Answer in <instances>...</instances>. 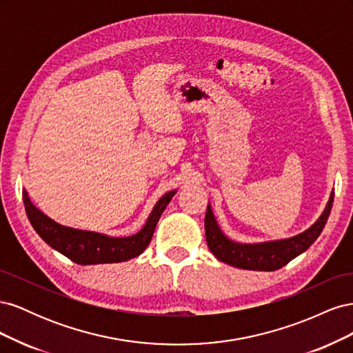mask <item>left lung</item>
I'll return each mask as SVG.
<instances>
[{
    "label": "left lung",
    "instance_id": "8db88e82",
    "mask_svg": "<svg viewBox=\"0 0 353 353\" xmlns=\"http://www.w3.org/2000/svg\"><path fill=\"white\" fill-rule=\"evenodd\" d=\"M334 188L331 191L330 199L319 218L311 227L293 237L270 240L261 243H239L225 236L219 227V223L213 215L212 206L208 205L205 216V231L208 248L215 258L223 263L241 270L252 271H275L283 268L299 254L306 252L311 244L323 232L327 219L330 216L331 208H333Z\"/></svg>",
    "mask_w": 353,
    "mask_h": 353
}]
</instances>
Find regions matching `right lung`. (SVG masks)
Instances as JSON below:
<instances>
[{
	"mask_svg": "<svg viewBox=\"0 0 353 353\" xmlns=\"http://www.w3.org/2000/svg\"><path fill=\"white\" fill-rule=\"evenodd\" d=\"M176 190H170L160 197L148 215L143 228L128 237H112L108 234L65 227L47 216L30 201L23 188V203L30 225L50 248L65 254L79 265H99L125 262L140 256L152 241L157 222L162 216Z\"/></svg>",
	"mask_w": 353,
	"mask_h": 353,
	"instance_id": "right-lung-1",
	"label": "right lung"
}]
</instances>
